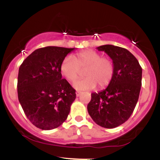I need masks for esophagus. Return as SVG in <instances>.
I'll return each instance as SVG.
<instances>
[{"mask_svg":"<svg viewBox=\"0 0 160 160\" xmlns=\"http://www.w3.org/2000/svg\"><path fill=\"white\" fill-rule=\"evenodd\" d=\"M81 92H80V91H78V92H76V95H77V97H79V96H80V95H81Z\"/></svg>","mask_w":160,"mask_h":160,"instance_id":"esophagus-1","label":"esophagus"}]
</instances>
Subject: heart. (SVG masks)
Returning <instances> with one entry per match:
<instances>
[{
    "label": "heart",
    "mask_w": 160,
    "mask_h": 160,
    "mask_svg": "<svg viewBox=\"0 0 160 160\" xmlns=\"http://www.w3.org/2000/svg\"><path fill=\"white\" fill-rule=\"evenodd\" d=\"M85 70V78L75 82L74 87L78 90H89L98 85L99 88L108 86L114 74V65L108 57H102L94 50L78 52L73 57L66 56L60 65V72L70 82H74Z\"/></svg>",
    "instance_id": "b5f03b06"
}]
</instances>
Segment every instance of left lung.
Instances as JSON below:
<instances>
[{
    "label": "left lung",
    "instance_id": "1",
    "mask_svg": "<svg viewBox=\"0 0 160 160\" xmlns=\"http://www.w3.org/2000/svg\"><path fill=\"white\" fill-rule=\"evenodd\" d=\"M97 49L111 57L114 74L104 90L92 93L87 110L95 123L113 128L124 123L133 113L140 94L142 68L126 49L108 44Z\"/></svg>",
    "mask_w": 160,
    "mask_h": 160
}]
</instances>
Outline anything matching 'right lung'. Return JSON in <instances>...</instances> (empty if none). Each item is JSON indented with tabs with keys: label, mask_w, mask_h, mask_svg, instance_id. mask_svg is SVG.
I'll use <instances>...</instances> for the list:
<instances>
[{
	"label": "right lung",
	"mask_w": 160,
	"mask_h": 160,
	"mask_svg": "<svg viewBox=\"0 0 160 160\" xmlns=\"http://www.w3.org/2000/svg\"><path fill=\"white\" fill-rule=\"evenodd\" d=\"M74 48L47 47L24 60L18 74V98L27 118L36 127L51 130L67 119L76 90L62 78V60Z\"/></svg>",
	"instance_id": "add662e5"
}]
</instances>
